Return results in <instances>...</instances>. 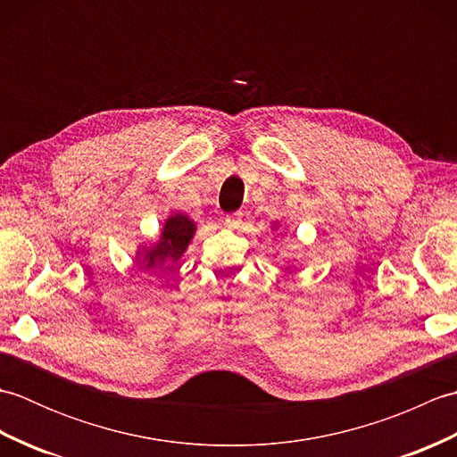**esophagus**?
Wrapping results in <instances>:
<instances>
[{"label": "esophagus", "mask_w": 457, "mask_h": 457, "mask_svg": "<svg viewBox=\"0 0 457 457\" xmlns=\"http://www.w3.org/2000/svg\"><path fill=\"white\" fill-rule=\"evenodd\" d=\"M226 223H228V228L239 229L241 226H244V212H234V213H229V216L226 218Z\"/></svg>", "instance_id": "esophagus-1"}]
</instances>
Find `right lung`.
I'll list each match as a JSON object with an SVG mask.
<instances>
[{
	"mask_svg": "<svg viewBox=\"0 0 457 457\" xmlns=\"http://www.w3.org/2000/svg\"><path fill=\"white\" fill-rule=\"evenodd\" d=\"M196 234V223L184 213H172L162 226V234L157 244L149 249L137 251V261L143 269H164L184 255L192 236Z\"/></svg>",
	"mask_w": 457,
	"mask_h": 457,
	"instance_id": "1",
	"label": "right lung"
}]
</instances>
